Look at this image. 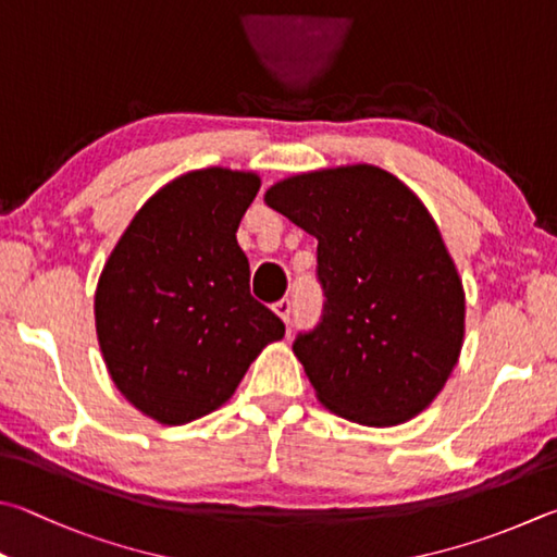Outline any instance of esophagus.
<instances>
[{"instance_id": "1", "label": "esophagus", "mask_w": 557, "mask_h": 557, "mask_svg": "<svg viewBox=\"0 0 557 557\" xmlns=\"http://www.w3.org/2000/svg\"><path fill=\"white\" fill-rule=\"evenodd\" d=\"M272 311H275L282 321L289 323V319H292V301L289 299H280L277 305H272Z\"/></svg>"}]
</instances>
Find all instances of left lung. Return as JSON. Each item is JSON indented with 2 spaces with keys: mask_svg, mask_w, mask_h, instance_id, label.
Returning <instances> with one entry per match:
<instances>
[{
  "mask_svg": "<svg viewBox=\"0 0 557 557\" xmlns=\"http://www.w3.org/2000/svg\"><path fill=\"white\" fill-rule=\"evenodd\" d=\"M265 205L319 240L323 317L295 341L317 399L362 426L419 417L465 338L462 280L423 201L358 163L280 180Z\"/></svg>",
  "mask_w": 557,
  "mask_h": 557,
  "instance_id": "8db88e82",
  "label": "left lung"
}]
</instances>
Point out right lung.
I'll return each mask as SVG.
<instances>
[{"label": "right lung", "instance_id": "right-lung-1", "mask_svg": "<svg viewBox=\"0 0 557 557\" xmlns=\"http://www.w3.org/2000/svg\"><path fill=\"white\" fill-rule=\"evenodd\" d=\"M260 175L205 168L168 182L131 219L95 292L107 370L134 407L165 426L234 397L285 323L250 297L236 231Z\"/></svg>", "mask_w": 557, "mask_h": 557}]
</instances>
